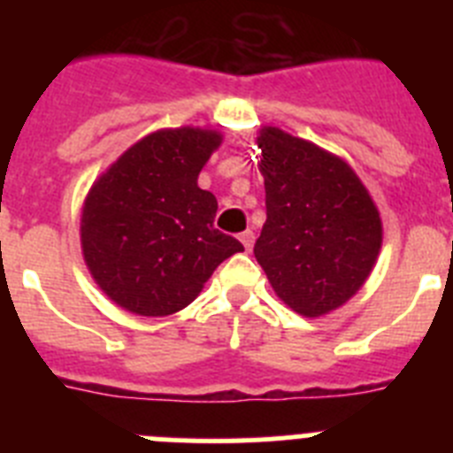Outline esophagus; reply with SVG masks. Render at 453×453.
I'll use <instances>...</instances> for the list:
<instances>
[{"label": "esophagus", "mask_w": 453, "mask_h": 453, "mask_svg": "<svg viewBox=\"0 0 453 453\" xmlns=\"http://www.w3.org/2000/svg\"><path fill=\"white\" fill-rule=\"evenodd\" d=\"M254 240H256V235H254V231H242V234H240V242H242V245H245V250L247 251H251V247H254Z\"/></svg>", "instance_id": "esophagus-1"}]
</instances>
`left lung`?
Here are the masks:
<instances>
[{"instance_id": "8db88e82", "label": "left lung", "mask_w": 453, "mask_h": 453, "mask_svg": "<svg viewBox=\"0 0 453 453\" xmlns=\"http://www.w3.org/2000/svg\"><path fill=\"white\" fill-rule=\"evenodd\" d=\"M267 219L254 256L292 311L318 318L363 286L381 250V219L361 179L313 142L263 129Z\"/></svg>"}]
</instances>
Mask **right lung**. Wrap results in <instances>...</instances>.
Masks as SVG:
<instances>
[{"instance_id": "obj_1", "label": "right lung", "mask_w": 453, "mask_h": 453, "mask_svg": "<svg viewBox=\"0 0 453 453\" xmlns=\"http://www.w3.org/2000/svg\"><path fill=\"white\" fill-rule=\"evenodd\" d=\"M215 131L165 129L124 151L90 188L81 215L83 258L108 297L161 318L197 297L238 240L213 226L218 199L197 177Z\"/></svg>"}]
</instances>
